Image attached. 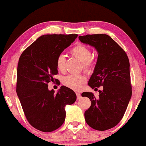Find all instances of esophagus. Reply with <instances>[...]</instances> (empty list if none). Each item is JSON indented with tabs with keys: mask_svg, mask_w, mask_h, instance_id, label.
I'll return each instance as SVG.
<instances>
[{
	"mask_svg": "<svg viewBox=\"0 0 146 146\" xmlns=\"http://www.w3.org/2000/svg\"><path fill=\"white\" fill-rule=\"evenodd\" d=\"M76 96H77V100H80V99L82 98V96H81V94L80 93L77 92L76 93Z\"/></svg>",
	"mask_w": 146,
	"mask_h": 146,
	"instance_id": "esophagus-1",
	"label": "esophagus"
}]
</instances>
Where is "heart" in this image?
I'll use <instances>...</instances> for the list:
<instances>
[{"mask_svg": "<svg viewBox=\"0 0 146 146\" xmlns=\"http://www.w3.org/2000/svg\"><path fill=\"white\" fill-rule=\"evenodd\" d=\"M72 55L76 58L82 62L84 68L86 70H90L93 67V60L90 58L91 52L87 46L79 44L76 46L71 50ZM66 60L63 54H60L56 61V68L60 72H64L65 70ZM86 82V78L82 75H68L62 79L63 84L74 90H79L82 88Z\"/></svg>", "mask_w": 146, "mask_h": 146, "instance_id": "b5f03b06", "label": "heart"}]
</instances>
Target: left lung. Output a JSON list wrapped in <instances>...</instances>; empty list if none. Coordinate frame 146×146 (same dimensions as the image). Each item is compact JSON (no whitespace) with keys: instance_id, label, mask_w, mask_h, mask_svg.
Returning a JSON list of instances; mask_svg holds the SVG:
<instances>
[{"instance_id":"obj_1","label":"left lung","mask_w":146,"mask_h":146,"mask_svg":"<svg viewBox=\"0 0 146 146\" xmlns=\"http://www.w3.org/2000/svg\"><path fill=\"white\" fill-rule=\"evenodd\" d=\"M78 38L82 43L94 48L98 55L88 84L92 88L103 86L102 90L98 91V98L92 92L82 94L91 101L90 107L84 112L85 120L96 130L112 128L123 117L131 97L129 59L108 35H88Z\"/></svg>"}]
</instances>
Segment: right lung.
Instances as JSON below:
<instances>
[{"label":"right lung","mask_w":146,"mask_h":146,"mask_svg":"<svg viewBox=\"0 0 146 146\" xmlns=\"http://www.w3.org/2000/svg\"><path fill=\"white\" fill-rule=\"evenodd\" d=\"M77 35L40 36L22 53L17 68V93L27 120L36 129L50 132L62 125L65 107L76 100L72 90L62 86L56 93L48 83L58 74L57 57Z\"/></svg>","instance_id":"1"}]
</instances>
